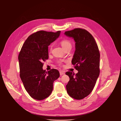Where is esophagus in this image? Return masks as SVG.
<instances>
[{"instance_id":"esophagus-1","label":"esophagus","mask_w":121,"mask_h":121,"mask_svg":"<svg viewBox=\"0 0 121 121\" xmlns=\"http://www.w3.org/2000/svg\"><path fill=\"white\" fill-rule=\"evenodd\" d=\"M59 73H60V75L61 76L65 74V73L63 71H62V70H60V71H59Z\"/></svg>"}]
</instances>
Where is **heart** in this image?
I'll return each mask as SVG.
<instances>
[{
  "label": "heart",
  "instance_id": "heart-1",
  "mask_svg": "<svg viewBox=\"0 0 121 121\" xmlns=\"http://www.w3.org/2000/svg\"><path fill=\"white\" fill-rule=\"evenodd\" d=\"M61 46H62V47L65 49V50L66 49L69 48V47H71L72 46V44H71V42L68 40H66V39H63V40H62L60 42ZM52 49V46H51L50 47V51ZM62 61H58V63L59 65H61L62 64Z\"/></svg>",
  "mask_w": 121,
  "mask_h": 121
}]
</instances>
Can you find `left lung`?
I'll return each mask as SVG.
<instances>
[{"instance_id": "obj_1", "label": "left lung", "mask_w": 121, "mask_h": 121, "mask_svg": "<svg viewBox=\"0 0 121 121\" xmlns=\"http://www.w3.org/2000/svg\"><path fill=\"white\" fill-rule=\"evenodd\" d=\"M65 34L76 42L72 64L78 71L76 74L70 71L65 73L70 78L66 85L67 92L75 99H81L91 92L99 76V48L93 36L84 29L76 28Z\"/></svg>"}]
</instances>
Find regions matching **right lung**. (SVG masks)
<instances>
[{
    "instance_id": "right-lung-1",
    "label": "right lung",
    "mask_w": 121,
    "mask_h": 121,
    "mask_svg": "<svg viewBox=\"0 0 121 121\" xmlns=\"http://www.w3.org/2000/svg\"><path fill=\"white\" fill-rule=\"evenodd\" d=\"M56 32L39 30L30 35L19 55L20 76L24 87L34 99L43 100L53 90V83L60 76L56 69L48 72L43 69V62L48 59V46L59 36Z\"/></svg>"
}]
</instances>
